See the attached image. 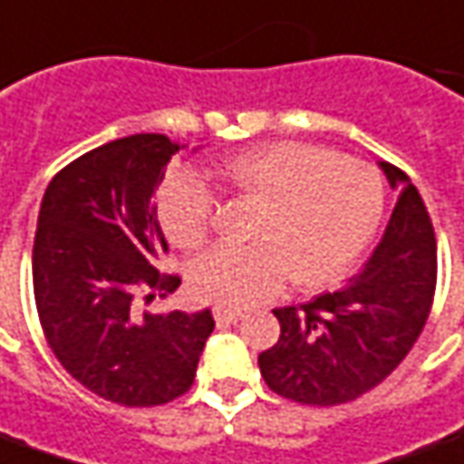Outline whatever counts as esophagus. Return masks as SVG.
I'll return each mask as SVG.
<instances>
[{
  "label": "esophagus",
  "instance_id": "obj_1",
  "mask_svg": "<svg viewBox=\"0 0 464 464\" xmlns=\"http://www.w3.org/2000/svg\"><path fill=\"white\" fill-rule=\"evenodd\" d=\"M214 321H217V325L237 324V321H242V313L229 311V308H214Z\"/></svg>",
  "mask_w": 464,
  "mask_h": 464
}]
</instances>
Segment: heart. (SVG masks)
<instances>
[{"label":"heart","instance_id":"heart-1","mask_svg":"<svg viewBox=\"0 0 464 464\" xmlns=\"http://www.w3.org/2000/svg\"><path fill=\"white\" fill-rule=\"evenodd\" d=\"M219 179L257 204L245 247H212L189 265L191 290L219 308H247L287 277L318 287L351 267L384 214V181L363 161L311 143H265L232 156ZM212 191L197 174L177 171L159 191L166 237L191 250L204 242Z\"/></svg>","mask_w":464,"mask_h":464}]
</instances>
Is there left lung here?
Returning a JSON list of instances; mask_svg holds the SVG:
<instances>
[{
	"instance_id": "left-lung-1",
	"label": "left lung",
	"mask_w": 464,
	"mask_h": 464,
	"mask_svg": "<svg viewBox=\"0 0 464 464\" xmlns=\"http://www.w3.org/2000/svg\"><path fill=\"white\" fill-rule=\"evenodd\" d=\"M399 201L369 263L335 293L275 308L280 338L260 353L265 384L280 397L334 407L382 384L407 356L432 308L437 242L417 187L379 161Z\"/></svg>"
}]
</instances>
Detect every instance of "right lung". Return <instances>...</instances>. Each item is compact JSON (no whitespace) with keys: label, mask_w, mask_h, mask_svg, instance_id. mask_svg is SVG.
Here are the masks:
<instances>
[{"label":"right lung","mask_w":464,"mask_h":464,"mask_svg":"<svg viewBox=\"0 0 464 464\" xmlns=\"http://www.w3.org/2000/svg\"><path fill=\"white\" fill-rule=\"evenodd\" d=\"M179 149L161 133L103 143L67 164L40 204L32 285L44 338L72 379L121 407L189 392L214 331L209 308L139 311L140 293L181 285L153 267L166 252L156 189Z\"/></svg>","instance_id":"obj_1"}]
</instances>
